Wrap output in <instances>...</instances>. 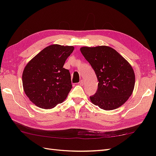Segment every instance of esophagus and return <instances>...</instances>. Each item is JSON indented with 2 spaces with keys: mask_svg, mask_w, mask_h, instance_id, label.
<instances>
[{
  "mask_svg": "<svg viewBox=\"0 0 156 156\" xmlns=\"http://www.w3.org/2000/svg\"><path fill=\"white\" fill-rule=\"evenodd\" d=\"M78 84H80V85H83V84H84V81L82 80H81L80 82H78Z\"/></svg>",
  "mask_w": 156,
  "mask_h": 156,
  "instance_id": "1",
  "label": "esophagus"
}]
</instances>
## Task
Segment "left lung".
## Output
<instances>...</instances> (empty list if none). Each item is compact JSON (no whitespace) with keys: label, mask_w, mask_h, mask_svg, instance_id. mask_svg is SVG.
<instances>
[{"label":"left lung","mask_w":156,"mask_h":156,"mask_svg":"<svg viewBox=\"0 0 156 156\" xmlns=\"http://www.w3.org/2000/svg\"><path fill=\"white\" fill-rule=\"evenodd\" d=\"M98 79V89L90 97L92 103L106 111L120 107L133 93L135 76L131 64L109 46L82 47Z\"/></svg>","instance_id":"8db88e82"}]
</instances>
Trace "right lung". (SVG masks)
<instances>
[{
	"label": "right lung",
	"mask_w": 156,
	"mask_h": 156,
	"mask_svg": "<svg viewBox=\"0 0 156 156\" xmlns=\"http://www.w3.org/2000/svg\"><path fill=\"white\" fill-rule=\"evenodd\" d=\"M73 46L53 44L29 61L23 72V87L37 107L50 109L62 103L72 88L68 69L63 68L74 51Z\"/></svg>",
	"instance_id": "1"
}]
</instances>
